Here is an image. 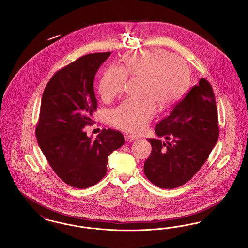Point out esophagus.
I'll use <instances>...</instances> for the list:
<instances>
[{
	"label": "esophagus",
	"instance_id": "1",
	"mask_svg": "<svg viewBox=\"0 0 248 248\" xmlns=\"http://www.w3.org/2000/svg\"><path fill=\"white\" fill-rule=\"evenodd\" d=\"M136 140H137V138L134 136H125V140L127 142L135 141Z\"/></svg>",
	"mask_w": 248,
	"mask_h": 248
}]
</instances>
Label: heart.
<instances>
[{
  "instance_id": "b5f03b06",
  "label": "heart",
  "mask_w": 248,
  "mask_h": 248,
  "mask_svg": "<svg viewBox=\"0 0 248 248\" xmlns=\"http://www.w3.org/2000/svg\"><path fill=\"white\" fill-rule=\"evenodd\" d=\"M127 75L142 79L143 99H125L110 111L109 122L118 129L139 134L155 114L156 104L165 108L176 103L185 93L189 71L183 59L162 49L132 53L124 59L123 67L111 66L102 74L98 92L108 101L122 93Z\"/></svg>"
}]
</instances>
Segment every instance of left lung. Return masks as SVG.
<instances>
[{"mask_svg":"<svg viewBox=\"0 0 248 248\" xmlns=\"http://www.w3.org/2000/svg\"><path fill=\"white\" fill-rule=\"evenodd\" d=\"M155 133L166 141L147 140L152 154L145 161L144 174L159 188H177L200 170L218 139L216 98L208 81L202 78L157 124Z\"/></svg>","mask_w":248,"mask_h":248,"instance_id":"1","label":"left lung"}]
</instances>
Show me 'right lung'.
<instances>
[{"instance_id":"obj_1","label":"right lung","mask_w":248,"mask_h":248,"mask_svg":"<svg viewBox=\"0 0 248 248\" xmlns=\"http://www.w3.org/2000/svg\"><path fill=\"white\" fill-rule=\"evenodd\" d=\"M110 52L85 55L57 71L43 93L38 144L55 173L73 188L86 189L105 177L108 156L124 144L121 132L103 129L94 140L83 128L96 110L94 79Z\"/></svg>"}]
</instances>
